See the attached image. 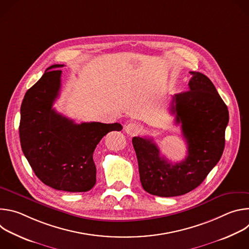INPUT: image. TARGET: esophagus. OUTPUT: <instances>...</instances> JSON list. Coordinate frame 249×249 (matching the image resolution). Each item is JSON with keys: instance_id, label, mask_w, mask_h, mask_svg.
<instances>
[{"instance_id": "obj_1", "label": "esophagus", "mask_w": 249, "mask_h": 249, "mask_svg": "<svg viewBox=\"0 0 249 249\" xmlns=\"http://www.w3.org/2000/svg\"><path fill=\"white\" fill-rule=\"evenodd\" d=\"M139 130V125L137 123H128L127 125H125V132L129 135H134L135 133H137Z\"/></svg>"}]
</instances>
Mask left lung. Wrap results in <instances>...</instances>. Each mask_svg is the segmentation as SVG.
<instances>
[{
  "label": "left lung",
  "instance_id": "1",
  "mask_svg": "<svg viewBox=\"0 0 249 249\" xmlns=\"http://www.w3.org/2000/svg\"><path fill=\"white\" fill-rule=\"evenodd\" d=\"M190 74L188 90L175 94L170 106L187 143L186 159L171 163L160 156L153 139L132 140L142 186L152 195L173 197L192 191L219 162L225 149L227 105L207 76Z\"/></svg>",
  "mask_w": 249,
  "mask_h": 249
}]
</instances>
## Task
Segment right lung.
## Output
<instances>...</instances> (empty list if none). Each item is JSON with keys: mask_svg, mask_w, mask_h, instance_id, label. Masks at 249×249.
<instances>
[{"mask_svg": "<svg viewBox=\"0 0 249 249\" xmlns=\"http://www.w3.org/2000/svg\"><path fill=\"white\" fill-rule=\"evenodd\" d=\"M64 65H52L25 93L20 107V146L35 175L61 191L87 192L96 182L93 152L100 140L119 123L76 124L56 112ZM53 70H51V69Z\"/></svg>", "mask_w": 249, "mask_h": 249, "instance_id": "right-lung-1", "label": "right lung"}]
</instances>
